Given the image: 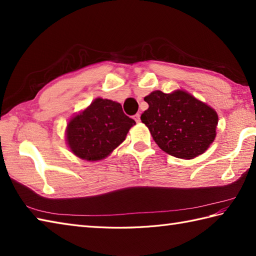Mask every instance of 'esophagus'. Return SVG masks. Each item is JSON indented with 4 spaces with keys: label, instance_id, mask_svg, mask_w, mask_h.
Instances as JSON below:
<instances>
[{
    "label": "esophagus",
    "instance_id": "esophagus-1",
    "mask_svg": "<svg viewBox=\"0 0 256 256\" xmlns=\"http://www.w3.org/2000/svg\"><path fill=\"white\" fill-rule=\"evenodd\" d=\"M134 120H135V121H136L138 123L140 121V114L138 113H136V114H135V116H134Z\"/></svg>",
    "mask_w": 256,
    "mask_h": 256
}]
</instances>
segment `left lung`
Instances as JSON below:
<instances>
[{"mask_svg":"<svg viewBox=\"0 0 256 256\" xmlns=\"http://www.w3.org/2000/svg\"><path fill=\"white\" fill-rule=\"evenodd\" d=\"M144 101L148 108L140 120L165 153L192 160L214 140L218 114L192 94L180 90L167 94L157 90Z\"/></svg>","mask_w":256,"mask_h":256,"instance_id":"1","label":"left lung"}]
</instances>
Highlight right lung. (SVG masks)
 <instances>
[{"instance_id": "1", "label": "right lung", "mask_w": 256, "mask_h": 256, "mask_svg": "<svg viewBox=\"0 0 256 256\" xmlns=\"http://www.w3.org/2000/svg\"><path fill=\"white\" fill-rule=\"evenodd\" d=\"M135 124L118 102L98 98L67 125V143L74 155L100 160L118 148Z\"/></svg>"}]
</instances>
